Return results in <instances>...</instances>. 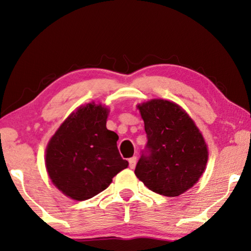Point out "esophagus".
<instances>
[{
  "label": "esophagus",
  "instance_id": "34e87169",
  "mask_svg": "<svg viewBox=\"0 0 251 251\" xmlns=\"http://www.w3.org/2000/svg\"><path fill=\"white\" fill-rule=\"evenodd\" d=\"M128 161H129V167L131 169H134L135 166H136V163H137V158H136V157L134 156V157H131V158H129Z\"/></svg>",
  "mask_w": 251,
  "mask_h": 251
}]
</instances>
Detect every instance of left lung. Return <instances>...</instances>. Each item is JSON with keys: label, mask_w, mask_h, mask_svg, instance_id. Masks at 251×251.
Here are the masks:
<instances>
[{"label": "left lung", "mask_w": 251, "mask_h": 251, "mask_svg": "<svg viewBox=\"0 0 251 251\" xmlns=\"http://www.w3.org/2000/svg\"><path fill=\"white\" fill-rule=\"evenodd\" d=\"M147 144L135 175L147 188L176 197L196 184L206 168L208 150L201 130L179 105L151 100L137 106Z\"/></svg>", "instance_id": "obj_1"}]
</instances>
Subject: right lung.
I'll list each match as a JSON object with an SVG mask.
<instances>
[{"label":"right lung","instance_id":"1","mask_svg":"<svg viewBox=\"0 0 251 251\" xmlns=\"http://www.w3.org/2000/svg\"><path fill=\"white\" fill-rule=\"evenodd\" d=\"M108 108L80 106L59 126L46 147L45 163L53 184L75 201L96 196L128 166L117 148L118 135L106 128Z\"/></svg>","mask_w":251,"mask_h":251}]
</instances>
